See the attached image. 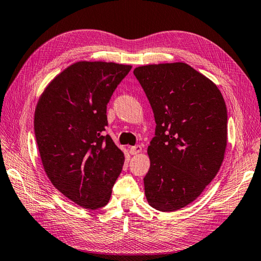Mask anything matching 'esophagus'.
I'll list each match as a JSON object with an SVG mask.
<instances>
[{"instance_id": "1", "label": "esophagus", "mask_w": 261, "mask_h": 261, "mask_svg": "<svg viewBox=\"0 0 261 261\" xmlns=\"http://www.w3.org/2000/svg\"><path fill=\"white\" fill-rule=\"evenodd\" d=\"M130 153L131 154H138V153H140L141 151H142V147L140 144H137V145H133V147H131L130 148Z\"/></svg>"}]
</instances>
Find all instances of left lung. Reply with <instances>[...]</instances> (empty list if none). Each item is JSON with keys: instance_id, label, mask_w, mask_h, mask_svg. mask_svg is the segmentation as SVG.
<instances>
[{"instance_id": "obj_1", "label": "left lung", "mask_w": 261, "mask_h": 261, "mask_svg": "<svg viewBox=\"0 0 261 261\" xmlns=\"http://www.w3.org/2000/svg\"><path fill=\"white\" fill-rule=\"evenodd\" d=\"M152 108L155 132L143 179L151 207L175 211L196 200L219 171L227 147V108L216 84L182 62L133 71Z\"/></svg>"}]
</instances>
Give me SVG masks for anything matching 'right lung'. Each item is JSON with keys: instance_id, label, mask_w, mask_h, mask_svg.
Here are the masks:
<instances>
[{"instance_id": "right-lung-1", "label": "right lung", "mask_w": 261, "mask_h": 261, "mask_svg": "<svg viewBox=\"0 0 261 261\" xmlns=\"http://www.w3.org/2000/svg\"><path fill=\"white\" fill-rule=\"evenodd\" d=\"M131 68L76 62L53 79L36 106L34 132L44 170L82 208L105 207L122 170L123 152L103 132L107 105Z\"/></svg>"}]
</instances>
